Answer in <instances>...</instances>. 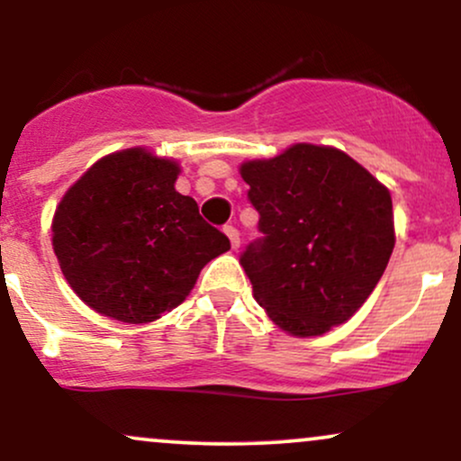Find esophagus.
I'll list each match as a JSON object with an SVG mask.
<instances>
[{
  "mask_svg": "<svg viewBox=\"0 0 461 461\" xmlns=\"http://www.w3.org/2000/svg\"><path fill=\"white\" fill-rule=\"evenodd\" d=\"M223 231L227 234V238H230L231 249H238V247H240V234H238V230H236L234 225H225V227H223Z\"/></svg>",
  "mask_w": 461,
  "mask_h": 461,
  "instance_id": "obj_1",
  "label": "esophagus"
}]
</instances>
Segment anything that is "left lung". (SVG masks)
Instances as JSON below:
<instances>
[{"instance_id": "left-lung-1", "label": "left lung", "mask_w": 461, "mask_h": 461, "mask_svg": "<svg viewBox=\"0 0 461 461\" xmlns=\"http://www.w3.org/2000/svg\"><path fill=\"white\" fill-rule=\"evenodd\" d=\"M260 238L240 256L253 297L293 336H321L362 308L394 249L393 199L333 147L301 142L240 167Z\"/></svg>"}]
</instances>
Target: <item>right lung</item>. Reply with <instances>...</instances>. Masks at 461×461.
<instances>
[{"mask_svg":"<svg viewBox=\"0 0 461 461\" xmlns=\"http://www.w3.org/2000/svg\"><path fill=\"white\" fill-rule=\"evenodd\" d=\"M179 167L145 149L95 162L58 205L54 251L67 282L99 314L151 322L177 308L230 238L176 190Z\"/></svg>","mask_w":461,"mask_h":461,"instance_id":"add662e5","label":"right lung"}]
</instances>
